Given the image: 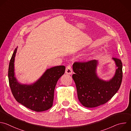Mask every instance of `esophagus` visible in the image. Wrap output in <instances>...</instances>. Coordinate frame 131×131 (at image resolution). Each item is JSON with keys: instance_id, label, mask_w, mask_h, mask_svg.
<instances>
[{"instance_id": "1", "label": "esophagus", "mask_w": 131, "mask_h": 131, "mask_svg": "<svg viewBox=\"0 0 131 131\" xmlns=\"http://www.w3.org/2000/svg\"><path fill=\"white\" fill-rule=\"evenodd\" d=\"M72 70L71 66L70 65H69L66 68L65 73L68 74H71L72 73Z\"/></svg>"}]
</instances>
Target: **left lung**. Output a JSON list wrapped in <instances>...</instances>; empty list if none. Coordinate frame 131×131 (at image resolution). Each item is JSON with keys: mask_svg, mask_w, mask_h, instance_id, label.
<instances>
[{"mask_svg": "<svg viewBox=\"0 0 131 131\" xmlns=\"http://www.w3.org/2000/svg\"><path fill=\"white\" fill-rule=\"evenodd\" d=\"M116 69L109 80L100 78L97 73L98 61L75 62L72 78L75 83L78 97L80 103L86 107H95L109 101L119 90L122 80V64L118 59L113 58Z\"/></svg>", "mask_w": 131, "mask_h": 131, "instance_id": "left-lung-1", "label": "left lung"}]
</instances>
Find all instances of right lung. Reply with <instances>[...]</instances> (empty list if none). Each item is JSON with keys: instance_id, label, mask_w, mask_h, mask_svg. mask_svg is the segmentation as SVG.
Listing matches in <instances>:
<instances>
[{"instance_id": "obj_1", "label": "right lung", "mask_w": 131, "mask_h": 131, "mask_svg": "<svg viewBox=\"0 0 131 131\" xmlns=\"http://www.w3.org/2000/svg\"><path fill=\"white\" fill-rule=\"evenodd\" d=\"M17 47L11 57L8 70V78L12 94L16 100L26 107L42 112L52 106L54 92L57 83L65 70L64 66L47 69L35 82L31 84H21L15 75L14 61Z\"/></svg>"}]
</instances>
